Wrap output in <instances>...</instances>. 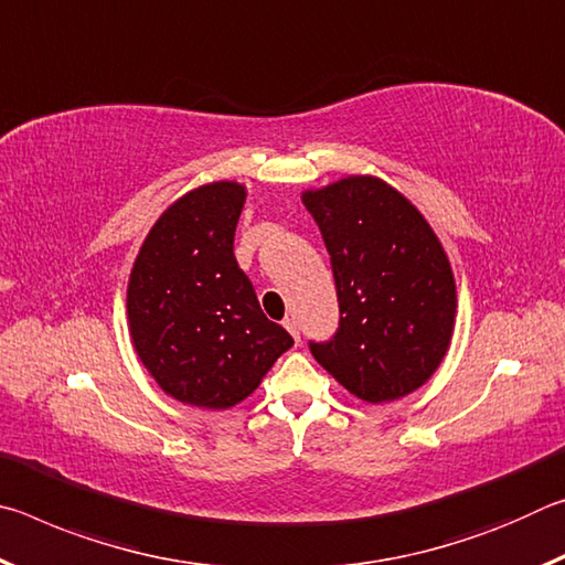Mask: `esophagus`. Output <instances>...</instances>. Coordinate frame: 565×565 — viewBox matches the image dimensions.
I'll use <instances>...</instances> for the list:
<instances>
[{
	"mask_svg": "<svg viewBox=\"0 0 565 565\" xmlns=\"http://www.w3.org/2000/svg\"><path fill=\"white\" fill-rule=\"evenodd\" d=\"M284 327H286V331L291 333V337H294V341H296V343L301 341V333H299V321H296L294 317H289V319H284Z\"/></svg>",
	"mask_w": 565,
	"mask_h": 565,
	"instance_id": "1",
	"label": "esophagus"
}]
</instances>
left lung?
<instances>
[{
  "label": "left lung",
  "mask_w": 565,
  "mask_h": 565,
  "mask_svg": "<svg viewBox=\"0 0 565 565\" xmlns=\"http://www.w3.org/2000/svg\"><path fill=\"white\" fill-rule=\"evenodd\" d=\"M331 256L339 329L309 341L323 369L369 404L411 394L451 343L456 281L434 228L394 186L347 177L303 191Z\"/></svg>",
  "instance_id": "obj_1"
}]
</instances>
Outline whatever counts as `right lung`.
<instances>
[{"label":"right lung","instance_id":"right-lung-1","mask_svg":"<svg viewBox=\"0 0 565 565\" xmlns=\"http://www.w3.org/2000/svg\"><path fill=\"white\" fill-rule=\"evenodd\" d=\"M246 202L236 181L189 191L151 226L129 276L134 349L157 384L181 404L228 408L262 384L294 347L264 317L234 256Z\"/></svg>","mask_w":565,"mask_h":565}]
</instances>
